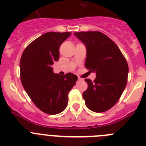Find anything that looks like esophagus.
<instances>
[{
	"label": "esophagus",
	"instance_id": "34e87169",
	"mask_svg": "<svg viewBox=\"0 0 146 146\" xmlns=\"http://www.w3.org/2000/svg\"><path fill=\"white\" fill-rule=\"evenodd\" d=\"M78 80H79V81H81V80H82V78H81V77H78Z\"/></svg>",
	"mask_w": 146,
	"mask_h": 146
}]
</instances>
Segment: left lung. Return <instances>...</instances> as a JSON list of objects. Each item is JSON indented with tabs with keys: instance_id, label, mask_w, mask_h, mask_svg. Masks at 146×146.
Masks as SVG:
<instances>
[{
	"instance_id": "8db88e82",
	"label": "left lung",
	"mask_w": 146,
	"mask_h": 146,
	"mask_svg": "<svg viewBox=\"0 0 146 146\" xmlns=\"http://www.w3.org/2000/svg\"><path fill=\"white\" fill-rule=\"evenodd\" d=\"M74 35L87 48L86 68L96 72L94 81L86 79L88 88L82 94L86 105L103 113L116 104L127 83L129 67L120 49L99 31L77 32Z\"/></svg>"
}]
</instances>
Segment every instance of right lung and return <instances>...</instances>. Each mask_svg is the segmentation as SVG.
Here are the masks:
<instances>
[{"mask_svg":"<svg viewBox=\"0 0 146 146\" xmlns=\"http://www.w3.org/2000/svg\"><path fill=\"white\" fill-rule=\"evenodd\" d=\"M70 32H48L28 44L20 63L22 85L34 104L49 115L64 111L68 94L77 77L72 73L55 74L51 66L59 59V48Z\"/></svg>","mask_w":146,"mask_h":146,"instance_id":"add662e5","label":"right lung"}]
</instances>
